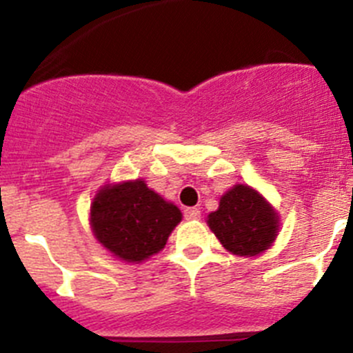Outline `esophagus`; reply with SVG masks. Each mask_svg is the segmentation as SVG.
Returning a JSON list of instances; mask_svg holds the SVG:
<instances>
[{
    "instance_id": "obj_1",
    "label": "esophagus",
    "mask_w": 353,
    "mask_h": 353,
    "mask_svg": "<svg viewBox=\"0 0 353 353\" xmlns=\"http://www.w3.org/2000/svg\"><path fill=\"white\" fill-rule=\"evenodd\" d=\"M200 215L201 210L196 207H191L184 210V219H186V221H196V219H200Z\"/></svg>"
}]
</instances>
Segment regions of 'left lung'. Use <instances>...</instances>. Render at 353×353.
Segmentation results:
<instances>
[{
    "instance_id": "left-lung-1",
    "label": "left lung",
    "mask_w": 353,
    "mask_h": 353,
    "mask_svg": "<svg viewBox=\"0 0 353 353\" xmlns=\"http://www.w3.org/2000/svg\"><path fill=\"white\" fill-rule=\"evenodd\" d=\"M210 231L232 255L256 256L269 250L279 232V214L248 184H234L207 217Z\"/></svg>"
}]
</instances>
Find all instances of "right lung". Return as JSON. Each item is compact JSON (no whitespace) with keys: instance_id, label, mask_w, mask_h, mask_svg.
Here are the masks:
<instances>
[{"instance_id":"1","label":"right lung","mask_w":353,"mask_h":353,"mask_svg":"<svg viewBox=\"0 0 353 353\" xmlns=\"http://www.w3.org/2000/svg\"><path fill=\"white\" fill-rule=\"evenodd\" d=\"M181 221L179 208L143 179L105 184L90 208V225L97 241L112 256L129 263H141L163 250Z\"/></svg>"}]
</instances>
